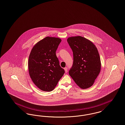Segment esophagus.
Here are the masks:
<instances>
[{
	"instance_id": "34e87169",
	"label": "esophagus",
	"mask_w": 125,
	"mask_h": 125,
	"mask_svg": "<svg viewBox=\"0 0 125 125\" xmlns=\"http://www.w3.org/2000/svg\"><path fill=\"white\" fill-rule=\"evenodd\" d=\"M64 70H65V71L66 73L67 72V67H65L64 68Z\"/></svg>"
}]
</instances>
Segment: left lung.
I'll return each instance as SVG.
<instances>
[{
  "label": "left lung",
  "instance_id": "left-lung-1",
  "mask_svg": "<svg viewBox=\"0 0 125 125\" xmlns=\"http://www.w3.org/2000/svg\"><path fill=\"white\" fill-rule=\"evenodd\" d=\"M67 41L73 53V64L69 74L80 88H89L101 69L98 50L91 41L80 36L69 37Z\"/></svg>",
  "mask_w": 125,
  "mask_h": 125
}]
</instances>
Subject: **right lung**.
Here are the masks:
<instances>
[{
    "label": "right lung",
    "instance_id": "add662e5",
    "mask_svg": "<svg viewBox=\"0 0 125 125\" xmlns=\"http://www.w3.org/2000/svg\"><path fill=\"white\" fill-rule=\"evenodd\" d=\"M61 40L45 37L33 47L28 59L30 77L40 90L51 92L65 73L59 65L56 52Z\"/></svg>",
    "mask_w": 125,
    "mask_h": 125
}]
</instances>
